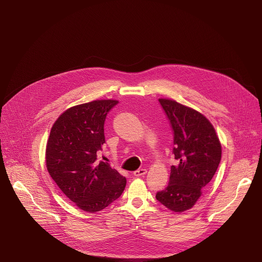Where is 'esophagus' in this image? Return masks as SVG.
Wrapping results in <instances>:
<instances>
[{"label":"esophagus","mask_w":262,"mask_h":262,"mask_svg":"<svg viewBox=\"0 0 262 262\" xmlns=\"http://www.w3.org/2000/svg\"><path fill=\"white\" fill-rule=\"evenodd\" d=\"M146 173H147V170H146V169H144V168H141V169L136 170V171L134 172V175H135V176H137V177H139V176H143V175H145Z\"/></svg>","instance_id":"34e87169"}]
</instances>
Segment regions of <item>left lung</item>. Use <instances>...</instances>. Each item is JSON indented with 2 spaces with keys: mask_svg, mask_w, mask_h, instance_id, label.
I'll return each instance as SVG.
<instances>
[{
  "mask_svg": "<svg viewBox=\"0 0 262 262\" xmlns=\"http://www.w3.org/2000/svg\"><path fill=\"white\" fill-rule=\"evenodd\" d=\"M173 130V155L169 184L156 198L175 212L192 208L212 179L222 147L212 124L201 113L172 99H159Z\"/></svg>",
  "mask_w": 262,
  "mask_h": 262,
  "instance_id": "8db88e82",
  "label": "left lung"
}]
</instances>
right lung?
<instances>
[{"label":"right lung","mask_w":262,"mask_h":262,"mask_svg":"<svg viewBox=\"0 0 262 262\" xmlns=\"http://www.w3.org/2000/svg\"><path fill=\"white\" fill-rule=\"evenodd\" d=\"M117 100L102 99L66 110L54 123L47 143V168L66 197L79 208L100 211L118 199L126 179L105 162H97L104 121Z\"/></svg>","instance_id":"1"}]
</instances>
